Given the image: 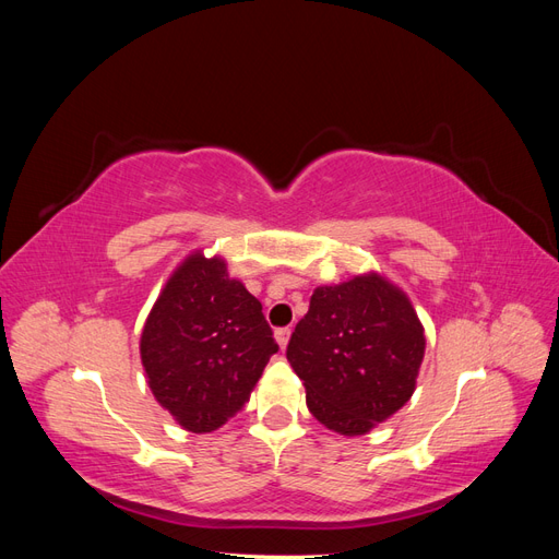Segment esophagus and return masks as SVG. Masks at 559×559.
<instances>
[{
	"label": "esophagus",
	"mask_w": 559,
	"mask_h": 559,
	"mask_svg": "<svg viewBox=\"0 0 559 559\" xmlns=\"http://www.w3.org/2000/svg\"><path fill=\"white\" fill-rule=\"evenodd\" d=\"M275 337H277L280 347H282V349H286V345H289V337H292V329H289V326L277 329V331H275Z\"/></svg>",
	"instance_id": "34e87169"
}]
</instances>
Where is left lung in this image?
Returning <instances> with one entry per match:
<instances>
[{
  "label": "left lung",
  "mask_w": 559,
  "mask_h": 559,
  "mask_svg": "<svg viewBox=\"0 0 559 559\" xmlns=\"http://www.w3.org/2000/svg\"><path fill=\"white\" fill-rule=\"evenodd\" d=\"M425 345L408 296L370 273L317 286L286 359L306 384L308 408L321 425L364 436L408 403Z\"/></svg>",
  "instance_id": "obj_1"
}]
</instances>
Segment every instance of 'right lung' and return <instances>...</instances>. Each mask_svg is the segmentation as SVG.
Instances as JSON below:
<instances>
[{
    "label": "right lung",
    "instance_id": "right-lung-1",
    "mask_svg": "<svg viewBox=\"0 0 559 559\" xmlns=\"http://www.w3.org/2000/svg\"><path fill=\"white\" fill-rule=\"evenodd\" d=\"M277 349L261 302L200 251L167 280L140 341L151 392L193 433L238 415Z\"/></svg>",
    "mask_w": 559,
    "mask_h": 559
}]
</instances>
